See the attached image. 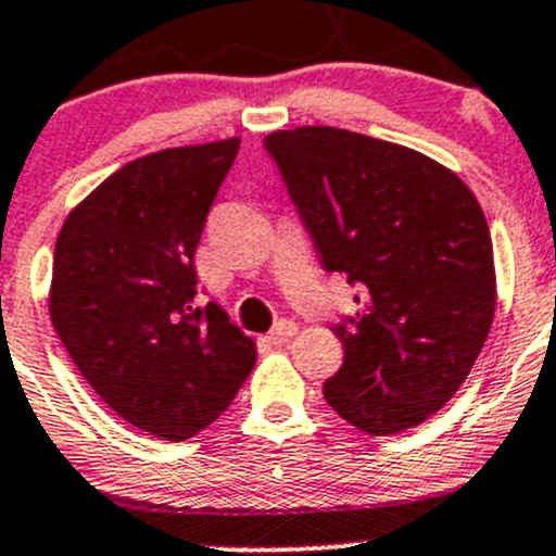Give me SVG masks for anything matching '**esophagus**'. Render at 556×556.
<instances>
[{"mask_svg": "<svg viewBox=\"0 0 556 556\" xmlns=\"http://www.w3.org/2000/svg\"><path fill=\"white\" fill-rule=\"evenodd\" d=\"M295 333H299V325L290 323V319H282V323L274 325V330L266 336V341L274 346H282V344H288Z\"/></svg>", "mask_w": 556, "mask_h": 556, "instance_id": "esophagus-1", "label": "esophagus"}]
</instances>
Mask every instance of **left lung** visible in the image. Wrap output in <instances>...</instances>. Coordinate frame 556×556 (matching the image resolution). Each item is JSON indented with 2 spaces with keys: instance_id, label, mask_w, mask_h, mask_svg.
Returning <instances> with one entry per match:
<instances>
[{
  "instance_id": "left-lung-1",
  "label": "left lung",
  "mask_w": 556,
  "mask_h": 556,
  "mask_svg": "<svg viewBox=\"0 0 556 556\" xmlns=\"http://www.w3.org/2000/svg\"><path fill=\"white\" fill-rule=\"evenodd\" d=\"M266 150L325 271L361 290L355 317L333 328L344 363L325 401L371 435L425 422L465 382L495 317L479 201L439 161L346 128L271 131Z\"/></svg>"
}]
</instances>
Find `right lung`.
Instances as JSON below:
<instances>
[{
	"label": "right lung",
	"instance_id": "add662e5",
	"mask_svg": "<svg viewBox=\"0 0 556 556\" xmlns=\"http://www.w3.org/2000/svg\"><path fill=\"white\" fill-rule=\"evenodd\" d=\"M237 153L239 137L142 155L55 239V333L112 412L166 441L215 422L255 366V341L217 304L195 306V247Z\"/></svg>",
	"mask_w": 556,
	"mask_h": 556
}]
</instances>
